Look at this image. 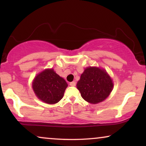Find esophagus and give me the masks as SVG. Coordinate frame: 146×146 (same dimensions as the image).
Wrapping results in <instances>:
<instances>
[{
	"label": "esophagus",
	"mask_w": 146,
	"mask_h": 146,
	"mask_svg": "<svg viewBox=\"0 0 146 146\" xmlns=\"http://www.w3.org/2000/svg\"><path fill=\"white\" fill-rule=\"evenodd\" d=\"M70 86H76V82L75 81L72 82L70 83Z\"/></svg>",
	"instance_id": "34e87169"
}]
</instances>
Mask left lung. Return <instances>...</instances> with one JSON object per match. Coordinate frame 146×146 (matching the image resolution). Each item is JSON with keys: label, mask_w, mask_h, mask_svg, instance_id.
Returning a JSON list of instances; mask_svg holds the SVG:
<instances>
[{"label": "left lung", "mask_w": 146, "mask_h": 146, "mask_svg": "<svg viewBox=\"0 0 146 146\" xmlns=\"http://www.w3.org/2000/svg\"><path fill=\"white\" fill-rule=\"evenodd\" d=\"M113 82L104 70L86 68L77 83L82 97L88 102L97 104L104 100L112 90Z\"/></svg>", "instance_id": "left-lung-1"}]
</instances>
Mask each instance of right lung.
I'll use <instances>...</instances> for the list:
<instances>
[{"label": "right lung", "mask_w": 146, "mask_h": 146, "mask_svg": "<svg viewBox=\"0 0 146 146\" xmlns=\"http://www.w3.org/2000/svg\"><path fill=\"white\" fill-rule=\"evenodd\" d=\"M68 84L52 69H47L36 76L33 83L35 94L44 102L54 104L62 98Z\"/></svg>", "instance_id": "add662e5"}]
</instances>
